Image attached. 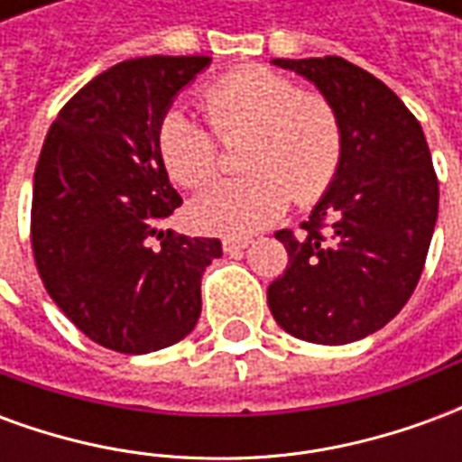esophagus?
Returning a JSON list of instances; mask_svg holds the SVG:
<instances>
[{"label": "esophagus", "mask_w": 462, "mask_h": 462, "mask_svg": "<svg viewBox=\"0 0 462 462\" xmlns=\"http://www.w3.org/2000/svg\"><path fill=\"white\" fill-rule=\"evenodd\" d=\"M247 245H250V237H225V240H222V250L232 254V252L245 250Z\"/></svg>", "instance_id": "esophagus-1"}]
</instances>
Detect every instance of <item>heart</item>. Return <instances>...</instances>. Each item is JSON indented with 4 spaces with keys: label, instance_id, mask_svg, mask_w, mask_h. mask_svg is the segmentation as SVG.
Wrapping results in <instances>:
<instances>
[{
    "label": "heart",
    "instance_id": "heart-1",
    "mask_svg": "<svg viewBox=\"0 0 462 462\" xmlns=\"http://www.w3.org/2000/svg\"><path fill=\"white\" fill-rule=\"evenodd\" d=\"M200 104L220 141L247 133L242 168L250 171L195 198L190 215L205 230H262L287 210L291 198L311 205L337 180L344 125L324 94L301 91L294 79L267 66H247L205 86ZM214 136L182 111L162 116L158 152L172 180L202 188L217 175L220 145Z\"/></svg>",
    "mask_w": 462,
    "mask_h": 462
}]
</instances>
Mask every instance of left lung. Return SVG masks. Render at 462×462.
Wrapping results in <instances>:
<instances>
[{
  "instance_id": "left-lung-1",
  "label": "left lung",
  "mask_w": 462,
  "mask_h": 462,
  "mask_svg": "<svg viewBox=\"0 0 462 462\" xmlns=\"http://www.w3.org/2000/svg\"><path fill=\"white\" fill-rule=\"evenodd\" d=\"M274 64L310 79L337 106L344 161L300 235H274L290 262L267 304L297 339L358 341L403 310L426 264L438 217L426 135L383 81L341 56Z\"/></svg>"
}]
</instances>
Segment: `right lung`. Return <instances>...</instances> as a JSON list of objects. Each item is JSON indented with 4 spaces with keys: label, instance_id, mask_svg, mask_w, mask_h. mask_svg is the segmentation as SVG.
<instances>
[{
    "label": "right lung",
    "instance_id": "add662e5",
    "mask_svg": "<svg viewBox=\"0 0 462 462\" xmlns=\"http://www.w3.org/2000/svg\"><path fill=\"white\" fill-rule=\"evenodd\" d=\"M210 56H141L111 66L59 111L34 171L32 250L56 307L118 354L185 339L200 319L215 237L161 230L180 208L158 152L172 98Z\"/></svg>",
    "mask_w": 462,
    "mask_h": 462
}]
</instances>
